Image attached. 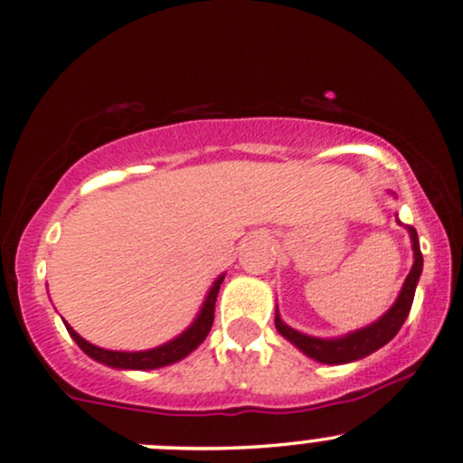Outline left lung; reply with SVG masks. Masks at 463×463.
I'll use <instances>...</instances> for the list:
<instances>
[{"instance_id":"8db88e82","label":"left lung","mask_w":463,"mask_h":463,"mask_svg":"<svg viewBox=\"0 0 463 463\" xmlns=\"http://www.w3.org/2000/svg\"><path fill=\"white\" fill-rule=\"evenodd\" d=\"M410 237H411V248H414V265H411V271L405 278V285L401 288L399 299L394 306L388 310L386 315L382 317L380 321H375L373 326L364 327V330H358L349 336L343 338H313L306 336V334L295 332L293 327H288L287 323H282L280 317H278L276 310V327L282 336L288 338L295 347H299L306 355L310 358L326 362V364H345V362H354L364 358L377 349L383 347L388 341H392L397 336L405 319H408L411 302H414L416 293V282H419L420 271H422V254L419 246V235H416V228L410 226Z\"/></svg>"}]
</instances>
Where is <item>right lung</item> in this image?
Here are the masks:
<instances>
[{"label": "right lung", "instance_id": "1", "mask_svg": "<svg viewBox=\"0 0 463 463\" xmlns=\"http://www.w3.org/2000/svg\"><path fill=\"white\" fill-rule=\"evenodd\" d=\"M222 280H224V276L217 278L215 285L211 287V291L207 295V302H204L198 319L194 321V326L189 327L187 332H183L181 336L175 338V341L161 345V347H157V349H148V352H131V354L129 352H108V349L94 347V345L83 341L80 334L72 330L71 326H66V330H69L72 341L80 345L83 352H86L90 358H94L97 362H103V364L114 366V369H140V371L159 369V366L172 364V362L185 358L187 354H192L194 349H196L198 345L207 338L211 326H213L215 299H217V293H220Z\"/></svg>", "mask_w": 463, "mask_h": 463}]
</instances>
